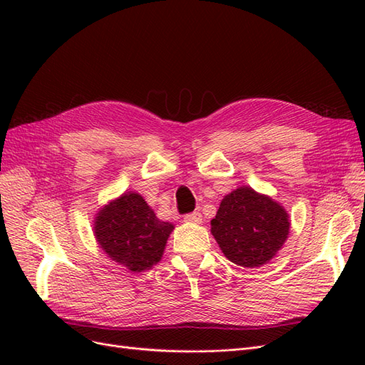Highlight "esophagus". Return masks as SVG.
Masks as SVG:
<instances>
[{"label":"esophagus","instance_id":"34e87169","mask_svg":"<svg viewBox=\"0 0 365 365\" xmlns=\"http://www.w3.org/2000/svg\"><path fill=\"white\" fill-rule=\"evenodd\" d=\"M184 220H185V222H190V224H201L202 222V215L195 212V213H190V215H185Z\"/></svg>","mask_w":365,"mask_h":365}]
</instances>
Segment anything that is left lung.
<instances>
[{"mask_svg":"<svg viewBox=\"0 0 365 365\" xmlns=\"http://www.w3.org/2000/svg\"><path fill=\"white\" fill-rule=\"evenodd\" d=\"M210 224L224 256L244 268L269 263L283 248L291 228L284 207L248 185L225 195Z\"/></svg>","mask_w":365,"mask_h":365,"instance_id":"8db88e82","label":"left lung"}]
</instances>
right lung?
<instances>
[{
  "label": "right lung",
  "instance_id": "right-lung-1",
  "mask_svg": "<svg viewBox=\"0 0 365 365\" xmlns=\"http://www.w3.org/2000/svg\"><path fill=\"white\" fill-rule=\"evenodd\" d=\"M175 225L160 220L140 193L125 192L98 210L94 237L109 260L130 272L157 264Z\"/></svg>",
  "mask_w": 365,
  "mask_h": 365
}]
</instances>
